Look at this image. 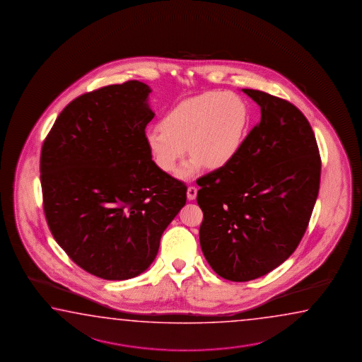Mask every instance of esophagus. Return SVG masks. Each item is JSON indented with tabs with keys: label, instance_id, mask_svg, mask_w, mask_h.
I'll list each match as a JSON object with an SVG mask.
<instances>
[{
	"label": "esophagus",
	"instance_id": "1",
	"mask_svg": "<svg viewBox=\"0 0 362 362\" xmlns=\"http://www.w3.org/2000/svg\"><path fill=\"white\" fill-rule=\"evenodd\" d=\"M197 194H198V189L195 186H189L187 187V199L189 200H194L197 198Z\"/></svg>",
	"mask_w": 362,
	"mask_h": 362
}]
</instances>
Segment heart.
Wrapping results in <instances>:
<instances>
[{"label":"heart","instance_id":"heart-1","mask_svg":"<svg viewBox=\"0 0 362 362\" xmlns=\"http://www.w3.org/2000/svg\"><path fill=\"white\" fill-rule=\"evenodd\" d=\"M249 123L245 100L236 93L211 91L178 103L145 139L156 165L168 173L176 170L186 146L192 156L180 173L187 177L203 165L218 170L230 163L240 151Z\"/></svg>","mask_w":362,"mask_h":362}]
</instances>
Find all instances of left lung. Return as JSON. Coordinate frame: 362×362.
<instances>
[{
    "label": "left lung",
    "instance_id": "left-lung-1",
    "mask_svg": "<svg viewBox=\"0 0 362 362\" xmlns=\"http://www.w3.org/2000/svg\"><path fill=\"white\" fill-rule=\"evenodd\" d=\"M241 91L261 107V122L230 163L197 180L200 247L230 281L255 280L291 257L308 226L321 173L303 113L269 93Z\"/></svg>",
    "mask_w": 362,
    "mask_h": 362
}]
</instances>
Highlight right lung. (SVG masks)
Returning <instances> with one entry per match:
<instances>
[{
	"instance_id": "right-lung-1",
	"label": "right lung",
	"mask_w": 362,
	"mask_h": 362,
	"mask_svg": "<svg viewBox=\"0 0 362 362\" xmlns=\"http://www.w3.org/2000/svg\"><path fill=\"white\" fill-rule=\"evenodd\" d=\"M150 93L127 81L81 95L59 114L41 150L51 234L73 262L105 280L148 269L186 203V185L151 159Z\"/></svg>"
}]
</instances>
